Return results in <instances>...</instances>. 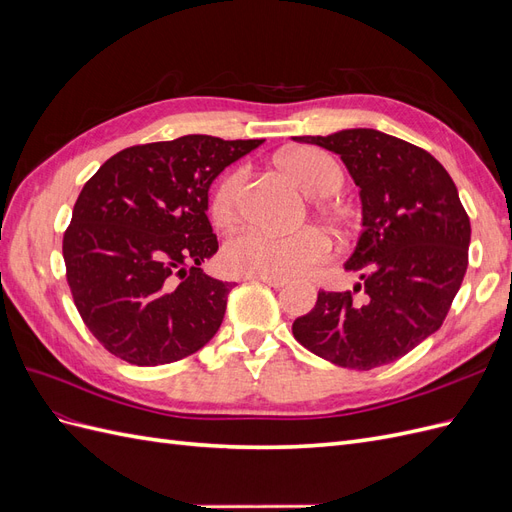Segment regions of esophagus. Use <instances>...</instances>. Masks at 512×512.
I'll return each instance as SVG.
<instances>
[{"mask_svg":"<svg viewBox=\"0 0 512 512\" xmlns=\"http://www.w3.org/2000/svg\"><path fill=\"white\" fill-rule=\"evenodd\" d=\"M245 280H252V282H262L271 288H282L286 286L284 277H265V275H252V277H245Z\"/></svg>","mask_w":512,"mask_h":512,"instance_id":"obj_1","label":"esophagus"}]
</instances>
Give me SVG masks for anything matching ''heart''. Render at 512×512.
<instances>
[{
    "mask_svg": "<svg viewBox=\"0 0 512 512\" xmlns=\"http://www.w3.org/2000/svg\"><path fill=\"white\" fill-rule=\"evenodd\" d=\"M286 173L297 181L299 188L312 196H331L342 185V170L324 153L301 147L277 156ZM245 185V170L232 168L215 183L209 200V213L215 226L228 228L239 220L241 194ZM331 220L339 224L333 213ZM331 241L318 228H301L288 235H277L258 228H247L228 239L224 247L226 267L237 275L294 277L312 271L331 256Z\"/></svg>",
    "mask_w": 512,
    "mask_h": 512,
    "instance_id": "b5f03b06",
    "label": "heart"
}]
</instances>
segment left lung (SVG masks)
Wrapping results in <instances>:
<instances>
[{"instance_id":"1","label":"left lung","mask_w":512,"mask_h":512,"mask_svg":"<svg viewBox=\"0 0 512 512\" xmlns=\"http://www.w3.org/2000/svg\"><path fill=\"white\" fill-rule=\"evenodd\" d=\"M337 153L361 188L363 232L346 271L352 292L320 290L292 322L309 352L339 367L393 363L436 333L468 269L470 218L444 166L425 149L378 130L297 136Z\"/></svg>"}]
</instances>
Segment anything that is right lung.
<instances>
[{
	"mask_svg": "<svg viewBox=\"0 0 512 512\" xmlns=\"http://www.w3.org/2000/svg\"><path fill=\"white\" fill-rule=\"evenodd\" d=\"M260 143L190 134L134 145L83 185L61 245L66 280L85 327L117 359L173 363L218 333L235 284L200 271L218 252L207 194Z\"/></svg>",
	"mask_w": 512,
	"mask_h": 512,
	"instance_id": "right-lung-1",
	"label": "right lung"
}]
</instances>
